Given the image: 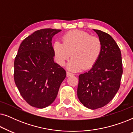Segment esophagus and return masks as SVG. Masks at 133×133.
Instances as JSON below:
<instances>
[{
    "instance_id": "1",
    "label": "esophagus",
    "mask_w": 133,
    "mask_h": 133,
    "mask_svg": "<svg viewBox=\"0 0 133 133\" xmlns=\"http://www.w3.org/2000/svg\"><path fill=\"white\" fill-rule=\"evenodd\" d=\"M74 76V74L71 73V72H70L69 71L66 72V76H67V77H70V76Z\"/></svg>"
}]
</instances>
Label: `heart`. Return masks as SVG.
<instances>
[{"label": "heart", "mask_w": 133, "mask_h": 133, "mask_svg": "<svg viewBox=\"0 0 133 133\" xmlns=\"http://www.w3.org/2000/svg\"><path fill=\"white\" fill-rule=\"evenodd\" d=\"M102 51V43L96 36H91L85 31H70L62 37V43L56 41L53 45V52L56 61L60 65H63L71 56L68 70L76 72L83 68H91L99 60Z\"/></svg>", "instance_id": "obj_1"}]
</instances>
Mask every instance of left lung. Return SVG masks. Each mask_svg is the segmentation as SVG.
Masks as SVG:
<instances>
[{"label": "left lung", "instance_id": "obj_1", "mask_svg": "<svg viewBox=\"0 0 133 133\" xmlns=\"http://www.w3.org/2000/svg\"><path fill=\"white\" fill-rule=\"evenodd\" d=\"M102 43L99 60L88 72L80 74L77 97L87 108L96 110L110 102L121 86L123 73L121 52L110 34L93 30Z\"/></svg>", "mask_w": 133, "mask_h": 133}]
</instances>
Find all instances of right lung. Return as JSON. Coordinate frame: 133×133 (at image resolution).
<instances>
[{
	"instance_id": "1",
	"label": "right lung",
	"mask_w": 133,
	"mask_h": 133,
	"mask_svg": "<svg viewBox=\"0 0 133 133\" xmlns=\"http://www.w3.org/2000/svg\"><path fill=\"white\" fill-rule=\"evenodd\" d=\"M61 30H37L22 41L14 59V82L31 106L43 108L57 97L66 71L54 61L52 38Z\"/></svg>"
}]
</instances>
